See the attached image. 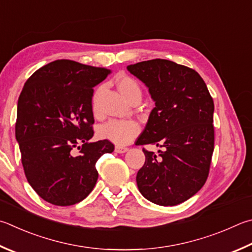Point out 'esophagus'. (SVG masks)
Returning a JSON list of instances; mask_svg holds the SVG:
<instances>
[{
    "mask_svg": "<svg viewBox=\"0 0 252 252\" xmlns=\"http://www.w3.org/2000/svg\"><path fill=\"white\" fill-rule=\"evenodd\" d=\"M127 150L129 149H127L126 146H121V145H117L116 149H114V151H116L117 153H126Z\"/></svg>",
    "mask_w": 252,
    "mask_h": 252,
    "instance_id": "obj_1",
    "label": "esophagus"
}]
</instances>
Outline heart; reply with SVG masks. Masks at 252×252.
<instances>
[{"label":"heart","mask_w":252,"mask_h":252,"mask_svg":"<svg viewBox=\"0 0 252 252\" xmlns=\"http://www.w3.org/2000/svg\"><path fill=\"white\" fill-rule=\"evenodd\" d=\"M118 88L121 94L130 101L135 97H141L142 90L139 82L130 76H120L117 80ZM94 111L97 112V94L93 101ZM140 132V126L133 120H122V119H113L102 123L98 127L99 138L109 140L118 145H125L130 143Z\"/></svg>","instance_id":"1"}]
</instances>
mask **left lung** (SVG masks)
Wrapping results in <instances>:
<instances>
[{
	"mask_svg": "<svg viewBox=\"0 0 252 252\" xmlns=\"http://www.w3.org/2000/svg\"><path fill=\"white\" fill-rule=\"evenodd\" d=\"M149 88L155 108L135 145L143 149L144 165L136 184L146 199L161 206L185 202L207 181L214 152V101L205 81L189 67L152 59L126 67Z\"/></svg>",
	"mask_w": 252,
	"mask_h": 252,
	"instance_id": "8db88e82",
	"label": "left lung"
}]
</instances>
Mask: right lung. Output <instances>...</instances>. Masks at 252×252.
Returning <instances> with one entry per match:
<instances>
[{
    "mask_svg": "<svg viewBox=\"0 0 252 252\" xmlns=\"http://www.w3.org/2000/svg\"><path fill=\"white\" fill-rule=\"evenodd\" d=\"M110 72L58 59L25 82L17 102L15 136L27 182L50 204L70 206L85 199L98 180L95 163L113 152L110 141L89 142L94 87Z\"/></svg>",
    "mask_w": 252,
    "mask_h": 252,
    "instance_id": "add662e5",
    "label": "right lung"
}]
</instances>
